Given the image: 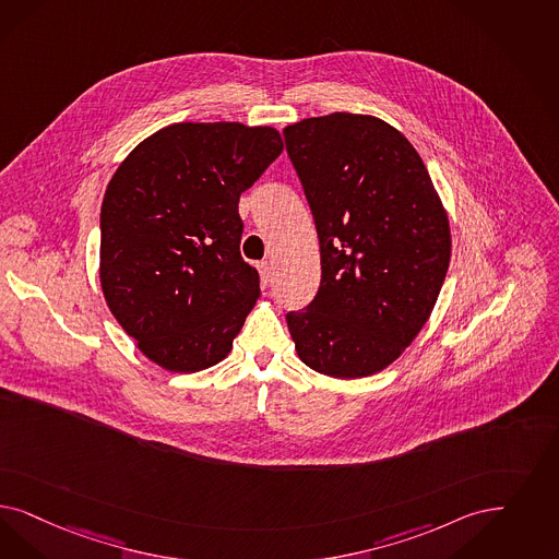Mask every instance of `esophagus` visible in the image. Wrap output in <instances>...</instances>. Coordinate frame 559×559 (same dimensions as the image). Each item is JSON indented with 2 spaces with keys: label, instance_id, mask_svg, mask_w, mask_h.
I'll return each mask as SVG.
<instances>
[{
  "label": "esophagus",
  "instance_id": "1",
  "mask_svg": "<svg viewBox=\"0 0 559 559\" xmlns=\"http://www.w3.org/2000/svg\"><path fill=\"white\" fill-rule=\"evenodd\" d=\"M258 270H260L262 287H270V285H272V269H270L269 262H262V264H258Z\"/></svg>",
  "mask_w": 559,
  "mask_h": 559
}]
</instances>
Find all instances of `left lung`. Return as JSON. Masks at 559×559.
Segmentation results:
<instances>
[{"label": "left lung", "mask_w": 559, "mask_h": 559, "mask_svg": "<svg viewBox=\"0 0 559 559\" xmlns=\"http://www.w3.org/2000/svg\"><path fill=\"white\" fill-rule=\"evenodd\" d=\"M320 239L322 278L287 313L306 366L364 378L424 328L450 264V225L421 156L382 119L309 117L283 130Z\"/></svg>", "instance_id": "8db88e82"}]
</instances>
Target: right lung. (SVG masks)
Returning <instances> with one entry per match:
<instances>
[{"mask_svg":"<svg viewBox=\"0 0 559 559\" xmlns=\"http://www.w3.org/2000/svg\"><path fill=\"white\" fill-rule=\"evenodd\" d=\"M283 153L274 128L174 123L140 142L100 206V287L156 366L193 373L223 361L260 276L239 251V195Z\"/></svg>","mask_w":559,"mask_h":559,"instance_id":"add662e5","label":"right lung"}]
</instances>
